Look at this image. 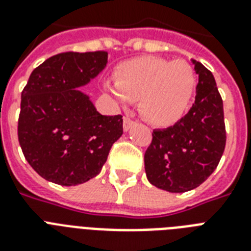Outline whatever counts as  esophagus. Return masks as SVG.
<instances>
[{
    "mask_svg": "<svg viewBox=\"0 0 251 251\" xmlns=\"http://www.w3.org/2000/svg\"><path fill=\"white\" fill-rule=\"evenodd\" d=\"M134 125V121H131L130 118H124V131H129L131 129V126Z\"/></svg>",
    "mask_w": 251,
    "mask_h": 251,
    "instance_id": "esophagus-1",
    "label": "esophagus"
}]
</instances>
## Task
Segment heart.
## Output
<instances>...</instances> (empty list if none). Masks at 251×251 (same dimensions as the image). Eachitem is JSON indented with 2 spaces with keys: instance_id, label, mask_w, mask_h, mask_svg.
Masks as SVG:
<instances>
[{
  "instance_id": "b5f03b06",
  "label": "heart",
  "mask_w": 251,
  "mask_h": 251,
  "mask_svg": "<svg viewBox=\"0 0 251 251\" xmlns=\"http://www.w3.org/2000/svg\"><path fill=\"white\" fill-rule=\"evenodd\" d=\"M197 86L194 69L185 61L141 57L126 61L104 84L116 101L138 100V110L153 126L175 125L189 109Z\"/></svg>"
}]
</instances>
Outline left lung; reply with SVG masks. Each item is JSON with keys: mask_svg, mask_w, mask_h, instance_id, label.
Wrapping results in <instances>:
<instances>
[{"mask_svg": "<svg viewBox=\"0 0 251 251\" xmlns=\"http://www.w3.org/2000/svg\"><path fill=\"white\" fill-rule=\"evenodd\" d=\"M191 64L198 74L194 104L173 126L153 130L145 153L147 179L169 193H185L204 182L226 149L223 100L214 75L198 61Z\"/></svg>", "mask_w": 251, "mask_h": 251, "instance_id": "obj_1", "label": "left lung"}]
</instances>
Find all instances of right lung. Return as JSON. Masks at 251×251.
<instances>
[{"label": "right lung", "mask_w": 251, "mask_h": 251, "mask_svg": "<svg viewBox=\"0 0 251 251\" xmlns=\"http://www.w3.org/2000/svg\"><path fill=\"white\" fill-rule=\"evenodd\" d=\"M108 53H60L29 75L22 92L18 139L37 175L62 186L100 173L121 137V116H102L80 91L106 68Z\"/></svg>", "instance_id": "right-lung-1"}]
</instances>
